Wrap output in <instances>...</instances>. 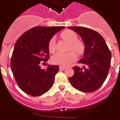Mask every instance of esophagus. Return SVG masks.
<instances>
[{
	"label": "esophagus",
	"instance_id": "34e87169",
	"mask_svg": "<svg viewBox=\"0 0 120 120\" xmlns=\"http://www.w3.org/2000/svg\"><path fill=\"white\" fill-rule=\"evenodd\" d=\"M66 68V67H64V66H60V70H64Z\"/></svg>",
	"mask_w": 120,
	"mask_h": 120
}]
</instances>
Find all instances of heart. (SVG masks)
Segmentation results:
<instances>
[{
    "instance_id": "heart-1",
    "label": "heart",
    "mask_w": 120,
    "mask_h": 120,
    "mask_svg": "<svg viewBox=\"0 0 120 120\" xmlns=\"http://www.w3.org/2000/svg\"><path fill=\"white\" fill-rule=\"evenodd\" d=\"M61 37L70 43V49L78 53H82L84 50V45L82 41L77 40L78 37L75 32L71 30H65L61 33ZM48 48L50 52H54L56 49V37H52L48 43ZM77 60V55L73 51L66 53L58 52L52 57L53 63L62 66H67Z\"/></svg>"
}]
</instances>
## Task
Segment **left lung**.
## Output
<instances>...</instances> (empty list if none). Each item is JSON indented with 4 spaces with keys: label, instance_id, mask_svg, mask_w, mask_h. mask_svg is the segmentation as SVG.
Returning <instances> with one entry per match:
<instances>
[{
    "label": "left lung",
    "instance_id": "left-lung-1",
    "mask_svg": "<svg viewBox=\"0 0 120 120\" xmlns=\"http://www.w3.org/2000/svg\"><path fill=\"white\" fill-rule=\"evenodd\" d=\"M82 39L83 57L78 63L83 68L74 67V74L69 78L71 85L83 92L95 91L103 85L110 67L112 54L106 41L98 32L82 26H68Z\"/></svg>",
    "mask_w": 120,
    "mask_h": 120
}]
</instances>
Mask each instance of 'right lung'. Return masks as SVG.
Here are the masks:
<instances>
[{
    "instance_id": "obj_1",
    "label": "right lung",
    "mask_w": 120,
    "mask_h": 120,
    "mask_svg": "<svg viewBox=\"0 0 120 120\" xmlns=\"http://www.w3.org/2000/svg\"><path fill=\"white\" fill-rule=\"evenodd\" d=\"M64 26H35L24 33L14 45L10 67L19 88L32 96L45 94L53 86L57 65H49L46 70L40 64L49 58L48 43L54 34Z\"/></svg>"
}]
</instances>
